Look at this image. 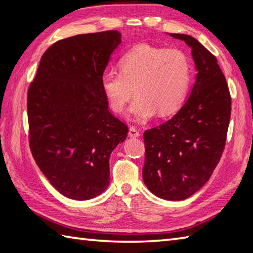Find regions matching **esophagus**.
<instances>
[{
    "instance_id": "obj_1",
    "label": "esophagus",
    "mask_w": 253,
    "mask_h": 253,
    "mask_svg": "<svg viewBox=\"0 0 253 253\" xmlns=\"http://www.w3.org/2000/svg\"><path fill=\"white\" fill-rule=\"evenodd\" d=\"M139 135H140L139 131L137 130L136 127H134V126L129 127V131H128V136L131 137V138H136V137H139Z\"/></svg>"
}]
</instances>
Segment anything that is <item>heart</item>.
I'll use <instances>...</instances> for the list:
<instances>
[{"mask_svg":"<svg viewBox=\"0 0 253 253\" xmlns=\"http://www.w3.org/2000/svg\"><path fill=\"white\" fill-rule=\"evenodd\" d=\"M118 65L119 73L106 72L100 80L115 113L125 111L132 93L136 98L129 114L136 121H146L156 112L169 116L185 103L192 70L189 57L181 50L141 44L124 55Z\"/></svg>","mask_w":253,"mask_h":253,"instance_id":"heart-1","label":"heart"}]
</instances>
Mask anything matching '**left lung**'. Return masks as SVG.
Returning <instances> with one entry per match:
<instances>
[{
  "instance_id": "1",
  "label": "left lung",
  "mask_w": 253,
  "mask_h": 253,
  "mask_svg": "<svg viewBox=\"0 0 253 253\" xmlns=\"http://www.w3.org/2000/svg\"><path fill=\"white\" fill-rule=\"evenodd\" d=\"M191 47L198 74L174 116L144 132L142 179L159 198L183 200L209 180L226 145L231 97L217 58L186 34H169Z\"/></svg>"
}]
</instances>
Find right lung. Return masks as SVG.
Here are the masks:
<instances>
[{
    "label": "right lung",
    "mask_w": 253,
    "mask_h": 253,
    "mask_svg": "<svg viewBox=\"0 0 253 253\" xmlns=\"http://www.w3.org/2000/svg\"><path fill=\"white\" fill-rule=\"evenodd\" d=\"M122 42L118 31L81 34L49 46L27 91L33 158L55 189L87 200L109 185V157L128 127L113 116L100 80Z\"/></svg>",
    "instance_id": "obj_1"
}]
</instances>
